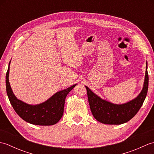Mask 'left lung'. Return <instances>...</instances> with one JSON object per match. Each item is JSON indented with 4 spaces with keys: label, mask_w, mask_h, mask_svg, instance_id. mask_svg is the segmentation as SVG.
I'll list each match as a JSON object with an SVG mask.
<instances>
[{
    "label": "left lung",
    "mask_w": 154,
    "mask_h": 154,
    "mask_svg": "<svg viewBox=\"0 0 154 154\" xmlns=\"http://www.w3.org/2000/svg\"><path fill=\"white\" fill-rule=\"evenodd\" d=\"M148 63L144 83L141 92L138 97L126 103L116 104L102 99L94 94L89 87L85 86L87 91L88 100L93 116L99 122L106 124H122L131 120L142 106L148 89Z\"/></svg>",
    "instance_id": "obj_1"
}]
</instances>
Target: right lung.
Returning <instances> with one entry per match:
<instances>
[{
    "instance_id": "add662e5",
    "label": "right lung",
    "mask_w": 154,
    "mask_h": 154,
    "mask_svg": "<svg viewBox=\"0 0 154 154\" xmlns=\"http://www.w3.org/2000/svg\"><path fill=\"white\" fill-rule=\"evenodd\" d=\"M10 63L11 61L6 75V93L18 115L26 122L35 125L50 126L58 122L63 114L65 98L76 85L58 91L44 103L35 105L28 104L18 99L12 92L8 79Z\"/></svg>"
}]
</instances>
